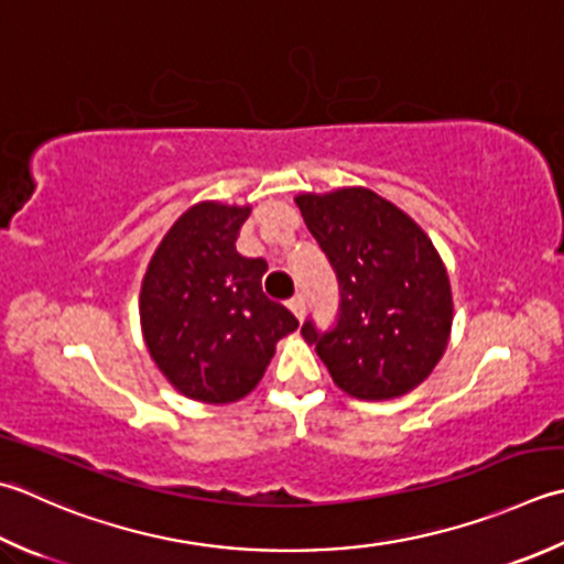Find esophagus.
Returning a JSON list of instances; mask_svg holds the SVG:
<instances>
[{
  "instance_id": "34e87169",
  "label": "esophagus",
  "mask_w": 564,
  "mask_h": 564,
  "mask_svg": "<svg viewBox=\"0 0 564 564\" xmlns=\"http://www.w3.org/2000/svg\"><path fill=\"white\" fill-rule=\"evenodd\" d=\"M289 311H291L297 319H303V315H305V297H303V295L291 297V301H289Z\"/></svg>"
}]
</instances>
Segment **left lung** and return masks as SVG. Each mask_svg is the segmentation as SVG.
Here are the masks:
<instances>
[{
	"label": "left lung",
	"mask_w": 564,
	"mask_h": 564,
	"mask_svg": "<svg viewBox=\"0 0 564 564\" xmlns=\"http://www.w3.org/2000/svg\"><path fill=\"white\" fill-rule=\"evenodd\" d=\"M339 281L335 327L301 335L341 391L389 401L423 383L443 359L452 289L443 259L401 207L369 187L295 197Z\"/></svg>",
	"instance_id": "8db88e82"
}]
</instances>
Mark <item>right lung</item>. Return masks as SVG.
Wrapping results in <instances>:
<instances>
[{
    "label": "right lung",
    "instance_id": "right-lung-1",
    "mask_svg": "<svg viewBox=\"0 0 564 564\" xmlns=\"http://www.w3.org/2000/svg\"><path fill=\"white\" fill-rule=\"evenodd\" d=\"M251 207L197 203L165 231L141 281V333L183 395L235 403L253 391L297 319L261 291L267 261L235 241Z\"/></svg>",
    "mask_w": 564,
    "mask_h": 564
}]
</instances>
